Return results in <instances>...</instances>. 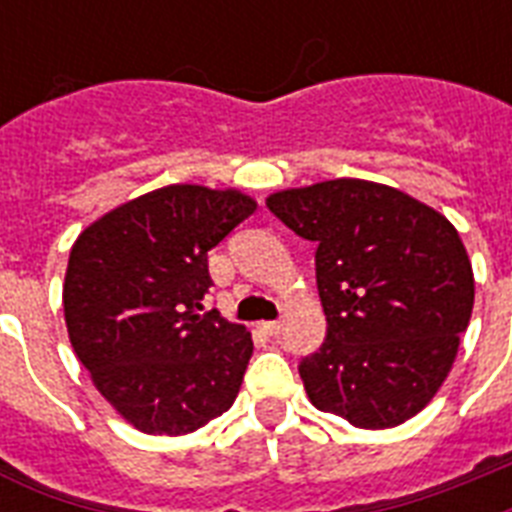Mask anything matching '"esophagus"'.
Returning a JSON list of instances; mask_svg holds the SVG:
<instances>
[{"instance_id": "obj_1", "label": "esophagus", "mask_w": 512, "mask_h": 512, "mask_svg": "<svg viewBox=\"0 0 512 512\" xmlns=\"http://www.w3.org/2000/svg\"><path fill=\"white\" fill-rule=\"evenodd\" d=\"M281 327H284L281 321H263V324H260V329H263L265 335H279Z\"/></svg>"}]
</instances>
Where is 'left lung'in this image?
Wrapping results in <instances>:
<instances>
[{"instance_id":"obj_1","label":"left lung","mask_w":512,"mask_h":512,"mask_svg":"<svg viewBox=\"0 0 512 512\" xmlns=\"http://www.w3.org/2000/svg\"><path fill=\"white\" fill-rule=\"evenodd\" d=\"M316 241L327 340L300 361L311 404L356 428H393L425 409L473 313V268L444 215L390 185L340 177L268 196Z\"/></svg>"}]
</instances>
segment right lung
I'll return each mask as SVG.
<instances>
[{
    "mask_svg": "<svg viewBox=\"0 0 512 512\" xmlns=\"http://www.w3.org/2000/svg\"><path fill=\"white\" fill-rule=\"evenodd\" d=\"M255 209L239 191L167 185L111 209L71 247L63 311L74 353L143 433H193L239 396L252 335L201 313V300L207 252Z\"/></svg>",
    "mask_w": 512,
    "mask_h": 512,
    "instance_id": "right-lung-1",
    "label": "right lung"
}]
</instances>
